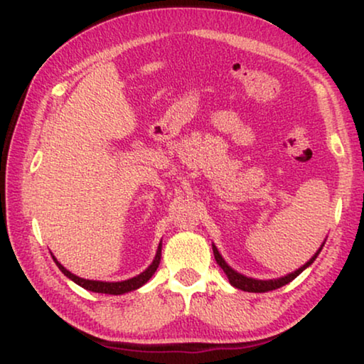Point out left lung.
<instances>
[{"instance_id": "obj_1", "label": "left lung", "mask_w": 364, "mask_h": 364, "mask_svg": "<svg viewBox=\"0 0 364 364\" xmlns=\"http://www.w3.org/2000/svg\"><path fill=\"white\" fill-rule=\"evenodd\" d=\"M321 247H323V244H321ZM321 247L316 250L314 257H311L309 262H306L305 265H301L300 269H296L295 272L291 274H287L285 277H280V279H274V280H257V279H250V277H245V275L235 272L234 269L229 267V265L226 264V260L223 259V255L219 254V250L216 249V245L213 244V252H214V259H216V262L219 264V267H221L224 270V274L228 275L229 282H231L232 287H235V289L239 290H244V291H254V294H264V291H269V290H275V289H280V287L287 285L289 282H291L296 275H300L304 270L309 267V265L314 264V260L316 259V255L320 254Z\"/></svg>"}]
</instances>
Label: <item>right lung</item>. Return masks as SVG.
<instances>
[{
	"mask_svg": "<svg viewBox=\"0 0 364 364\" xmlns=\"http://www.w3.org/2000/svg\"><path fill=\"white\" fill-rule=\"evenodd\" d=\"M54 262L58 267L60 269V272H63L65 277H69L70 280H74L75 284L84 287L85 290H90V291H95V294H109V295H122V294H127V291H132V290H136L140 289L141 285H145L148 280L151 279V275L155 274V270L158 269V265H160V259H161V242L158 245V250H156V255L155 259H153V262L150 267L146 270H143L140 275H136V277L129 279V280H124V282H100V280H85V279H80L77 275H74L73 272H69L68 269L64 267L63 264L58 262V259L53 257Z\"/></svg>",
	"mask_w": 364,
	"mask_h": 364,
	"instance_id": "add662e5",
	"label": "right lung"
}]
</instances>
